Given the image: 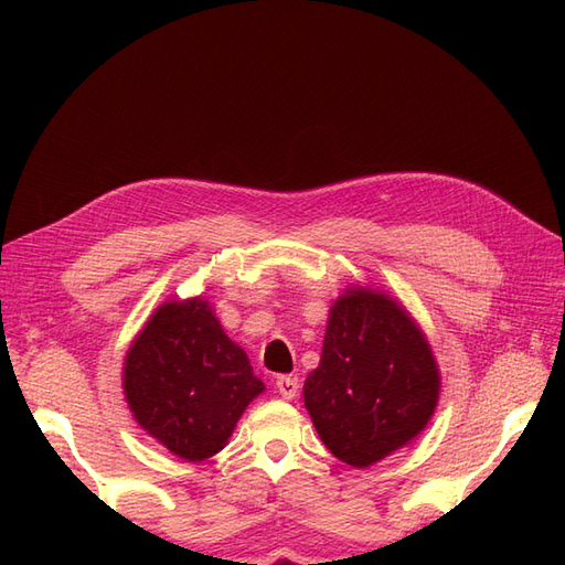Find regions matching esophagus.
<instances>
[{"mask_svg": "<svg viewBox=\"0 0 565 565\" xmlns=\"http://www.w3.org/2000/svg\"><path fill=\"white\" fill-rule=\"evenodd\" d=\"M276 388L282 398L292 401L299 393V377H295V374H280V377L276 380Z\"/></svg>", "mask_w": 565, "mask_h": 565, "instance_id": "1", "label": "esophagus"}]
</instances>
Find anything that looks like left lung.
I'll use <instances>...</instances> for the list:
<instances>
[{
    "label": "left lung",
    "instance_id": "obj_1",
    "mask_svg": "<svg viewBox=\"0 0 565 565\" xmlns=\"http://www.w3.org/2000/svg\"><path fill=\"white\" fill-rule=\"evenodd\" d=\"M438 396L440 370L419 322L384 289L347 287L303 382L324 448L355 469L377 465L426 429Z\"/></svg>",
    "mask_w": 565,
    "mask_h": 565
}]
</instances>
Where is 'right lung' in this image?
Segmentation results:
<instances>
[{
	"label": "right lung",
	"mask_w": 565,
	"mask_h": 565,
	"mask_svg": "<svg viewBox=\"0 0 565 565\" xmlns=\"http://www.w3.org/2000/svg\"><path fill=\"white\" fill-rule=\"evenodd\" d=\"M131 417L185 461L226 448L247 405L266 391L210 299H169L134 337L122 365Z\"/></svg>",
	"instance_id": "obj_1"
}]
</instances>
